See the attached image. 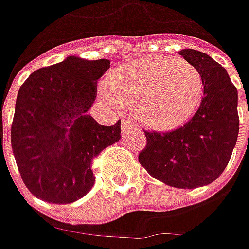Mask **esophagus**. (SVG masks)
Returning <instances> with one entry per match:
<instances>
[{
	"mask_svg": "<svg viewBox=\"0 0 249 249\" xmlns=\"http://www.w3.org/2000/svg\"><path fill=\"white\" fill-rule=\"evenodd\" d=\"M136 130L139 129L137 127V124L134 123V122H131V120H127V119H123L122 120V130L123 131H130V130Z\"/></svg>",
	"mask_w": 249,
	"mask_h": 249,
	"instance_id": "34e87169",
	"label": "esophagus"
}]
</instances>
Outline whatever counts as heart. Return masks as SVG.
I'll return each instance as SVG.
<instances>
[{"instance_id": "b5f03b06", "label": "heart", "mask_w": 249, "mask_h": 249, "mask_svg": "<svg viewBox=\"0 0 249 249\" xmlns=\"http://www.w3.org/2000/svg\"><path fill=\"white\" fill-rule=\"evenodd\" d=\"M101 94L115 109H134L147 126L166 130L194 113L202 79L190 62L155 55L115 71Z\"/></svg>"}]
</instances>
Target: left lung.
<instances>
[{
	"instance_id": "left-lung-1",
	"label": "left lung",
	"mask_w": 249,
	"mask_h": 249,
	"mask_svg": "<svg viewBox=\"0 0 249 249\" xmlns=\"http://www.w3.org/2000/svg\"><path fill=\"white\" fill-rule=\"evenodd\" d=\"M180 55L201 74L204 97L194 116L170 131H144L147 145L139 162L167 186L196 188L223 173L238 137L237 89L226 69L209 55L181 50Z\"/></svg>"
}]
</instances>
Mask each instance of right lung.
Wrapping results in <instances>:
<instances>
[{
    "label": "right lung",
    "instance_id": "right-lung-1",
    "mask_svg": "<svg viewBox=\"0 0 249 249\" xmlns=\"http://www.w3.org/2000/svg\"><path fill=\"white\" fill-rule=\"evenodd\" d=\"M110 61L69 56L33 72L20 86L11 144L24 186L50 204H71L94 186L92 159L120 140V120L102 126L89 115L97 80Z\"/></svg>",
    "mask_w": 249,
    "mask_h": 249
}]
</instances>
